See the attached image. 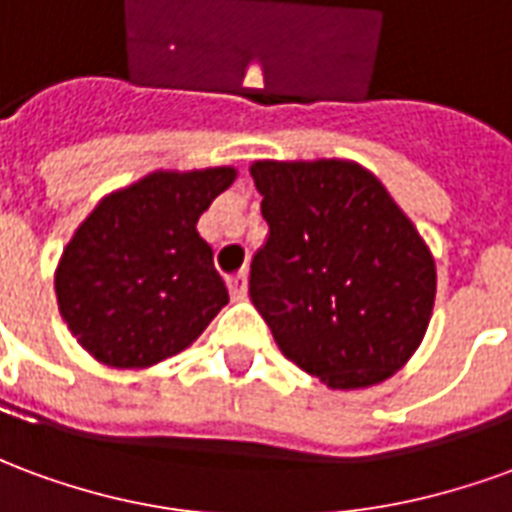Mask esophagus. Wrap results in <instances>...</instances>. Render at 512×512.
<instances>
[{"instance_id": "1", "label": "esophagus", "mask_w": 512, "mask_h": 512, "mask_svg": "<svg viewBox=\"0 0 512 512\" xmlns=\"http://www.w3.org/2000/svg\"><path fill=\"white\" fill-rule=\"evenodd\" d=\"M227 288H230V296L235 301H244L246 299V274H233V277H227Z\"/></svg>"}]
</instances>
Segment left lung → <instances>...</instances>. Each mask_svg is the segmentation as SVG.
Masks as SVG:
<instances>
[{
    "label": "left lung",
    "instance_id": "8db88e82",
    "mask_svg": "<svg viewBox=\"0 0 512 512\" xmlns=\"http://www.w3.org/2000/svg\"><path fill=\"white\" fill-rule=\"evenodd\" d=\"M268 241L249 296L279 351L332 389L395 376L428 332L436 263L384 183L356 161H255Z\"/></svg>",
    "mask_w": 512,
    "mask_h": 512
}]
</instances>
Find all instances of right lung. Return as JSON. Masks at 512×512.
<instances>
[{"instance_id":"right-lung-1","label":"right lung","mask_w":512,"mask_h":512,"mask_svg":"<svg viewBox=\"0 0 512 512\" xmlns=\"http://www.w3.org/2000/svg\"><path fill=\"white\" fill-rule=\"evenodd\" d=\"M233 167L156 169L106 194L62 249V321L101 365L142 370L189 348L230 301L197 233Z\"/></svg>"}]
</instances>
